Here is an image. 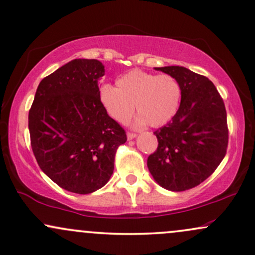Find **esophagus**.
Segmentation results:
<instances>
[{
  "instance_id": "1",
  "label": "esophagus",
  "mask_w": 255,
  "mask_h": 255,
  "mask_svg": "<svg viewBox=\"0 0 255 255\" xmlns=\"http://www.w3.org/2000/svg\"><path fill=\"white\" fill-rule=\"evenodd\" d=\"M135 137H136L135 132H130V131L127 132V138L129 139V141H130V139H132V138H135Z\"/></svg>"
}]
</instances>
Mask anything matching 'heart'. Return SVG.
Returning a JSON list of instances; mask_svg holds the SVG:
<instances>
[{
	"instance_id": "obj_1",
	"label": "heart",
	"mask_w": 255,
	"mask_h": 255,
	"mask_svg": "<svg viewBox=\"0 0 255 255\" xmlns=\"http://www.w3.org/2000/svg\"><path fill=\"white\" fill-rule=\"evenodd\" d=\"M117 88L104 84L99 89V100L107 114L120 124H126L134 113H139L136 127H158L166 124L177 112L181 89L171 75H155L131 70L116 82Z\"/></svg>"
}]
</instances>
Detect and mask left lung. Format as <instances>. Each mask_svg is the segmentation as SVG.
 Segmentation results:
<instances>
[{
	"instance_id": "obj_1",
	"label": "left lung",
	"mask_w": 255,
	"mask_h": 255,
	"mask_svg": "<svg viewBox=\"0 0 255 255\" xmlns=\"http://www.w3.org/2000/svg\"><path fill=\"white\" fill-rule=\"evenodd\" d=\"M155 69L178 81L181 102L170 123L153 132L158 146L148 157V167L163 188L187 191L210 177L227 153V111L206 76L179 66Z\"/></svg>"
}]
</instances>
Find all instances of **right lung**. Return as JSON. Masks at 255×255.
Masks as SVG:
<instances>
[{
    "label": "right lung",
    "instance_id": "add662e5",
    "mask_svg": "<svg viewBox=\"0 0 255 255\" xmlns=\"http://www.w3.org/2000/svg\"><path fill=\"white\" fill-rule=\"evenodd\" d=\"M104 75L98 60L70 61L39 83L28 112L38 165L76 194H90L110 180L117 150L127 141L125 129L100 104Z\"/></svg>",
    "mask_w": 255,
    "mask_h": 255
}]
</instances>
